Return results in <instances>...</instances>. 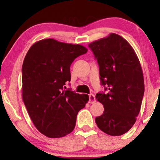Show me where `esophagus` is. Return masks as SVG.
<instances>
[{
    "label": "esophagus",
    "instance_id": "34e87169",
    "mask_svg": "<svg viewBox=\"0 0 160 160\" xmlns=\"http://www.w3.org/2000/svg\"><path fill=\"white\" fill-rule=\"evenodd\" d=\"M89 102L91 103V104H93V103H95L96 102V97H95V96L93 94H90L89 95Z\"/></svg>",
    "mask_w": 160,
    "mask_h": 160
}]
</instances>
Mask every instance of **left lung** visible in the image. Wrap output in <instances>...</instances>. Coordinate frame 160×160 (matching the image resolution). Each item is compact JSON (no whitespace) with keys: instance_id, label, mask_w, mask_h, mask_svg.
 I'll return each instance as SVG.
<instances>
[{"instance_id":"8db88e82","label":"left lung","mask_w":160,"mask_h":160,"mask_svg":"<svg viewBox=\"0 0 160 160\" xmlns=\"http://www.w3.org/2000/svg\"><path fill=\"white\" fill-rule=\"evenodd\" d=\"M89 47L100 67L102 85L107 91L96 94L104 108L103 114L96 118V124L112 136L123 135L136 121L144 96L140 60L130 44L116 33L92 42Z\"/></svg>"}]
</instances>
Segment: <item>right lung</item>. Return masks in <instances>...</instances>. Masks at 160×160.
<instances>
[{
  "label": "right lung",
  "mask_w": 160,
  "mask_h": 160,
  "mask_svg": "<svg viewBox=\"0 0 160 160\" xmlns=\"http://www.w3.org/2000/svg\"><path fill=\"white\" fill-rule=\"evenodd\" d=\"M87 51L82 45L47 38L35 42L26 54L22 100L33 124L47 137L62 138L72 132L78 111L89 101L87 94L64 90L71 80V63Z\"/></svg>",
  "instance_id": "obj_1"
}]
</instances>
